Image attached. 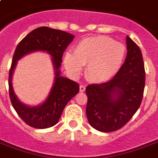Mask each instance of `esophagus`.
<instances>
[{"mask_svg":"<svg viewBox=\"0 0 158 158\" xmlns=\"http://www.w3.org/2000/svg\"><path fill=\"white\" fill-rule=\"evenodd\" d=\"M85 89H86V87L84 86V85H83V84H81L80 86H79V90H80V92H84L85 91Z\"/></svg>","mask_w":158,"mask_h":158,"instance_id":"1","label":"esophagus"}]
</instances>
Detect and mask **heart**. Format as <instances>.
I'll return each instance as SVG.
<instances>
[{
	"label": "heart",
	"instance_id": "obj_1",
	"mask_svg": "<svg viewBox=\"0 0 158 158\" xmlns=\"http://www.w3.org/2000/svg\"><path fill=\"white\" fill-rule=\"evenodd\" d=\"M125 48L122 43L105 37H90L79 41L74 53L65 52L64 64L74 76H79L83 65L85 76L91 82H103L116 74L122 64Z\"/></svg>",
	"mask_w": 158,
	"mask_h": 158
}]
</instances>
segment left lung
<instances>
[{
	"mask_svg": "<svg viewBox=\"0 0 158 158\" xmlns=\"http://www.w3.org/2000/svg\"><path fill=\"white\" fill-rule=\"evenodd\" d=\"M127 56L110 81L86 88V115L92 127L102 132L120 130L133 117L142 102L145 69L142 52L127 36Z\"/></svg>",
	"mask_w": 158,
	"mask_h": 158,
	"instance_id": "8db88e82",
	"label": "left lung"
}]
</instances>
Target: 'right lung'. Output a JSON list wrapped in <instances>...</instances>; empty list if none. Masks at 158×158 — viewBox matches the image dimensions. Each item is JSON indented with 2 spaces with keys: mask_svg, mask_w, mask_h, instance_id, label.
I'll list each match as a JSON object with an SVG mask.
<instances>
[{
  "mask_svg": "<svg viewBox=\"0 0 158 158\" xmlns=\"http://www.w3.org/2000/svg\"><path fill=\"white\" fill-rule=\"evenodd\" d=\"M74 38V35L64 31L39 27L25 36L16 47L9 72V94L12 106L19 116L31 127L46 129L56 125L59 121L64 106L79 93V84L60 76V71L63 53ZM37 50L47 51L53 56L56 77L46 101L39 106L28 107L22 104L14 94L12 75L18 60L24 54Z\"/></svg>",
  "mask_w": 158,
  "mask_h": 158,
  "instance_id": "1",
  "label": "right lung"
}]
</instances>
